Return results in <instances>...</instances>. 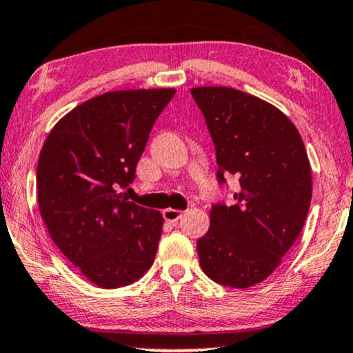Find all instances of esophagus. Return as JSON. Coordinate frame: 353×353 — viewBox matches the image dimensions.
I'll list each match as a JSON object with an SVG mask.
<instances>
[{
    "mask_svg": "<svg viewBox=\"0 0 353 353\" xmlns=\"http://www.w3.org/2000/svg\"><path fill=\"white\" fill-rule=\"evenodd\" d=\"M163 218L168 221V223H177L182 218V211L181 210H174V208H168L163 211Z\"/></svg>",
    "mask_w": 353,
    "mask_h": 353,
    "instance_id": "obj_1",
    "label": "esophagus"
}]
</instances>
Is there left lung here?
I'll list each match as a JSON object with an SVG mask.
<instances>
[{
	"label": "left lung",
	"instance_id": "8db88e82",
	"mask_svg": "<svg viewBox=\"0 0 353 353\" xmlns=\"http://www.w3.org/2000/svg\"><path fill=\"white\" fill-rule=\"evenodd\" d=\"M216 150L219 184L239 177L236 203L211 206L196 242L214 283L247 289L265 281L297 241L312 201V169L299 130L284 112L229 87L190 90Z\"/></svg>",
	"mask_w": 353,
	"mask_h": 353
}]
</instances>
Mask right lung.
Segmentation results:
<instances>
[{"label": "right lung", "mask_w": 353, "mask_h": 353, "mask_svg": "<svg viewBox=\"0 0 353 353\" xmlns=\"http://www.w3.org/2000/svg\"><path fill=\"white\" fill-rule=\"evenodd\" d=\"M174 88L108 92L54 125L37 166L39 208L63 255L98 288L116 289L153 265L163 216L119 194Z\"/></svg>", "instance_id": "add662e5"}]
</instances>
